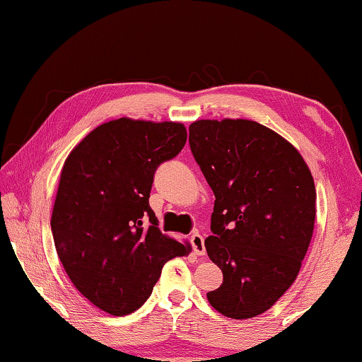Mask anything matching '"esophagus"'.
I'll use <instances>...</instances> for the list:
<instances>
[{"mask_svg":"<svg viewBox=\"0 0 362 362\" xmlns=\"http://www.w3.org/2000/svg\"><path fill=\"white\" fill-rule=\"evenodd\" d=\"M189 243H192L194 255H204L206 247H204V238L199 235V233H193L192 238H189Z\"/></svg>","mask_w":362,"mask_h":362,"instance_id":"obj_1","label":"esophagus"}]
</instances>
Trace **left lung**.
Returning <instances> with one entry per match:
<instances>
[{
    "label": "left lung",
    "instance_id": "8db88e82",
    "mask_svg": "<svg viewBox=\"0 0 362 362\" xmlns=\"http://www.w3.org/2000/svg\"><path fill=\"white\" fill-rule=\"evenodd\" d=\"M188 131L216 196L204 244L223 283L207 300L233 320L265 313L296 281L308 250L313 177L287 140L255 121L201 119Z\"/></svg>",
    "mask_w": 362,
    "mask_h": 362
}]
</instances>
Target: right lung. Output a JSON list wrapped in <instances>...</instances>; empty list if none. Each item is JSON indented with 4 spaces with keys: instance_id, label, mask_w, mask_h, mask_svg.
Here are the masks:
<instances>
[{
    "instance_id": "add662e5",
    "label": "right lung",
    "mask_w": 362,
    "mask_h": 362,
    "mask_svg": "<svg viewBox=\"0 0 362 362\" xmlns=\"http://www.w3.org/2000/svg\"><path fill=\"white\" fill-rule=\"evenodd\" d=\"M185 142L180 122L119 118L88 134L64 164L54 244L76 289L110 315L140 308L164 263L189 252L188 244L159 231L148 203L158 166Z\"/></svg>"
}]
</instances>
